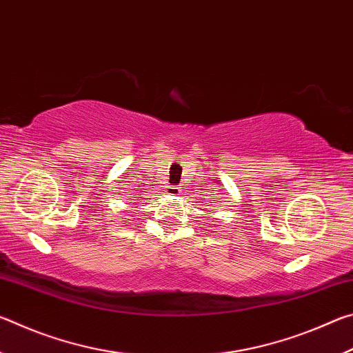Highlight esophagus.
<instances>
[{"mask_svg": "<svg viewBox=\"0 0 353 353\" xmlns=\"http://www.w3.org/2000/svg\"><path fill=\"white\" fill-rule=\"evenodd\" d=\"M165 193L176 196V194L181 193V187H177V185H166V187H165Z\"/></svg>", "mask_w": 353, "mask_h": 353, "instance_id": "esophagus-1", "label": "esophagus"}]
</instances>
